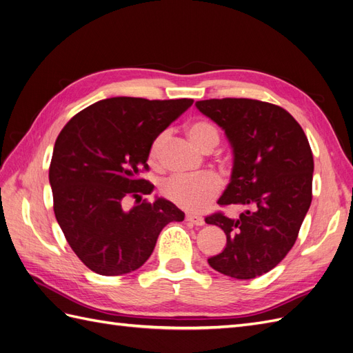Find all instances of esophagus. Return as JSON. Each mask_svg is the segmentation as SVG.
Masks as SVG:
<instances>
[{"instance_id": "obj_1", "label": "esophagus", "mask_w": 353, "mask_h": 353, "mask_svg": "<svg viewBox=\"0 0 353 353\" xmlns=\"http://www.w3.org/2000/svg\"><path fill=\"white\" fill-rule=\"evenodd\" d=\"M185 221H188L190 223H194V225H197V227L205 225V219H203V218L199 216V215H187V216H185Z\"/></svg>"}]
</instances>
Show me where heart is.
Masks as SVG:
<instances>
[{"label": "heart", "mask_w": 353, "mask_h": 353, "mask_svg": "<svg viewBox=\"0 0 353 353\" xmlns=\"http://www.w3.org/2000/svg\"><path fill=\"white\" fill-rule=\"evenodd\" d=\"M187 135L199 150L209 153L219 143L218 128L208 121H196L187 126ZM166 141V134H160L148 150V162L157 166ZM222 190V181L215 174L199 176H170L160 187L162 196L174 205L187 210H201L215 200Z\"/></svg>", "instance_id": "heart-1"}]
</instances>
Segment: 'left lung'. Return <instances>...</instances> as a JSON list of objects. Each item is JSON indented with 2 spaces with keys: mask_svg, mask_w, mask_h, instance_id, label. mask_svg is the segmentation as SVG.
Here are the masks:
<instances>
[{
  "mask_svg": "<svg viewBox=\"0 0 353 353\" xmlns=\"http://www.w3.org/2000/svg\"><path fill=\"white\" fill-rule=\"evenodd\" d=\"M197 109L225 131L234 152L231 183L219 206H241L205 221L227 236L208 259L218 272L250 280L270 272L290 252L312 201L314 156L294 117L280 105L252 99H212Z\"/></svg>",
  "mask_w": 353,
  "mask_h": 353,
  "instance_id": "obj_1",
  "label": "left lung"
}]
</instances>
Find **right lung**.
I'll return each mask as SVG.
<instances>
[{
  "mask_svg": "<svg viewBox=\"0 0 353 353\" xmlns=\"http://www.w3.org/2000/svg\"><path fill=\"white\" fill-rule=\"evenodd\" d=\"M194 100L113 97L74 114L59 134L50 163L54 215L82 263L100 275L135 271L150 258L160 231L184 221L174 203L145 199L131 211L128 196L152 194L148 150Z\"/></svg>",
  "mask_w": 353,
  "mask_h": 353,
  "instance_id": "1",
  "label": "right lung"
}]
</instances>
